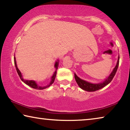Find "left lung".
I'll return each mask as SVG.
<instances>
[{
	"label": "left lung",
	"mask_w": 130,
	"mask_h": 130,
	"mask_svg": "<svg viewBox=\"0 0 130 130\" xmlns=\"http://www.w3.org/2000/svg\"><path fill=\"white\" fill-rule=\"evenodd\" d=\"M119 56L118 57V61H117V63H116L115 67L113 68V70L112 71L111 74L108 76V77H107L102 83H89L88 81L82 80V79L80 78V77H78L76 75V74L75 73H74V78H75V80L76 81L77 84L79 87H80L81 89H82L83 90H84V91H86L88 92L96 91H98V90H99L100 89L103 88H104V87H105L106 85L108 84L109 83H111V81L112 80L113 78L115 75L116 71H117V69L119 66Z\"/></svg>",
	"instance_id": "obj_1"
}]
</instances>
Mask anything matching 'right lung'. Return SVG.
Returning a JSON list of instances; mask_svg holds the SVG:
<instances>
[{
    "label": "right lung",
    "instance_id": "obj_1",
    "mask_svg": "<svg viewBox=\"0 0 130 130\" xmlns=\"http://www.w3.org/2000/svg\"><path fill=\"white\" fill-rule=\"evenodd\" d=\"M14 63H15V68H16L17 73H18V75L19 76V77H20V78L21 79V80L24 83L26 84V85H27L28 86L31 87L34 89L42 90V89L47 88H48V87H49L50 85H51L52 84L54 83V80H55V78H56V74H57V69H58V66L59 64V60H57L56 62H55V63H54V68H56V70H55L53 74V75L51 77V78H50V81L47 85H45V86H40V85H38V84L36 83V81L34 80H26V79L23 78L22 74L21 71L19 70L18 68V67H17L16 58H15V55H14Z\"/></svg>",
    "mask_w": 130,
    "mask_h": 130
}]
</instances>
